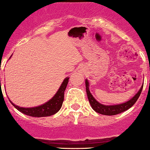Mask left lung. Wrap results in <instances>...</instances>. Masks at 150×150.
I'll list each match as a JSON object with an SVG mask.
<instances>
[{
	"label": "left lung",
	"instance_id": "8db88e82",
	"mask_svg": "<svg viewBox=\"0 0 150 150\" xmlns=\"http://www.w3.org/2000/svg\"><path fill=\"white\" fill-rule=\"evenodd\" d=\"M85 84L87 98H88V100L89 101H90V105H91L92 108H93L96 112H98V113L104 115H118V114L122 113V112H125V111L130 109L131 106H133V105H134V103H136V100H138L139 97L140 96L144 85L143 84V85L142 86V87H141V89L139 90V91L135 95L134 97L130 99V100H128V101L125 102V103H121V104L113 105V106H105V105H103L101 104V103H98V102L93 98V96H92L90 90H89V83L88 81H87V80L85 81Z\"/></svg>",
	"mask_w": 150,
	"mask_h": 150
}]
</instances>
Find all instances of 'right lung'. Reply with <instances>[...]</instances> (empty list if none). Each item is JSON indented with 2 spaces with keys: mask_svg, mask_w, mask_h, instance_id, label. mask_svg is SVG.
I'll use <instances>...</instances> for the list:
<instances>
[{
  "mask_svg": "<svg viewBox=\"0 0 150 150\" xmlns=\"http://www.w3.org/2000/svg\"><path fill=\"white\" fill-rule=\"evenodd\" d=\"M69 79V78L65 79L63 82L62 83L61 86H60V89L57 92V93L54 95V97L41 106L33 108H23L14 105V103H11V100H10V102L17 110L21 112L22 113L25 114V115H28V116L35 117L52 116V115L57 113L63 105V100H64V92L66 90V87H67Z\"/></svg>",
  "mask_w": 150,
  "mask_h": 150,
  "instance_id": "add662e5",
  "label": "right lung"
}]
</instances>
